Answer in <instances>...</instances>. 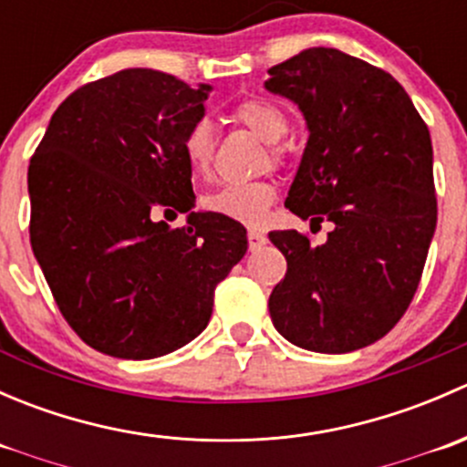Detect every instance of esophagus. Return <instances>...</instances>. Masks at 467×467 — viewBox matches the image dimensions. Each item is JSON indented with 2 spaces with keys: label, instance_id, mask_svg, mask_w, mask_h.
Wrapping results in <instances>:
<instances>
[{
  "label": "esophagus",
  "instance_id": "34e87169",
  "mask_svg": "<svg viewBox=\"0 0 467 467\" xmlns=\"http://www.w3.org/2000/svg\"><path fill=\"white\" fill-rule=\"evenodd\" d=\"M264 244H266V234L260 233V230H248V248H251V251L264 246Z\"/></svg>",
  "mask_w": 467,
  "mask_h": 467
}]
</instances>
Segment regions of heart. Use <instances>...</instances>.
<instances>
[{"instance_id": "1", "label": "heart", "mask_w": 467, "mask_h": 467, "mask_svg": "<svg viewBox=\"0 0 467 467\" xmlns=\"http://www.w3.org/2000/svg\"><path fill=\"white\" fill-rule=\"evenodd\" d=\"M233 119L251 129L257 138L268 142V155L273 164H280L285 150L277 144L289 130V119L275 103L264 99H244L233 108ZM182 155L190 164L194 176H205L214 160V133L205 119L196 121L182 135ZM275 201V185L266 178L246 182H228L203 196V207L212 214L225 219L242 221V223H260L266 216L268 207Z\"/></svg>"}]
</instances>
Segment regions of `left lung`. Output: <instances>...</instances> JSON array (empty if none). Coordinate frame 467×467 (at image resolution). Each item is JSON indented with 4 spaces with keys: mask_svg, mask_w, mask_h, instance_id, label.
Instances as JSON below:
<instances>
[{
    "mask_svg": "<svg viewBox=\"0 0 467 467\" xmlns=\"http://www.w3.org/2000/svg\"><path fill=\"white\" fill-rule=\"evenodd\" d=\"M268 74L264 86L298 103L309 129L285 205L334 223L323 246L268 233L286 257L271 321L305 350H359L395 327L420 285L438 214L430 129L389 72L338 49L312 47Z\"/></svg>",
    "mask_w": 467,
    "mask_h": 467,
    "instance_id": "left-lung-1",
    "label": "left lung"
}]
</instances>
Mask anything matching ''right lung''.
<instances>
[{
  "label": "right lung",
  "mask_w": 467,
  "mask_h": 467,
  "mask_svg": "<svg viewBox=\"0 0 467 467\" xmlns=\"http://www.w3.org/2000/svg\"><path fill=\"white\" fill-rule=\"evenodd\" d=\"M207 92L121 69L74 89L31 158L33 255L65 321L103 355L153 359L190 343L246 255L233 219L191 212L173 231L150 219L196 203L182 135L203 119Z\"/></svg>",
  "instance_id": "obj_1"
}]
</instances>
